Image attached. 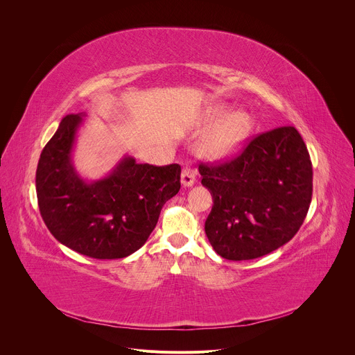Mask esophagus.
<instances>
[{"mask_svg":"<svg viewBox=\"0 0 355 355\" xmlns=\"http://www.w3.org/2000/svg\"><path fill=\"white\" fill-rule=\"evenodd\" d=\"M195 180H196V173H195V170L191 168V167H188V166H185V167L182 168V173H181V184H182L184 187H192L193 182H195Z\"/></svg>","mask_w":355,"mask_h":355,"instance_id":"obj_1","label":"esophagus"}]
</instances>
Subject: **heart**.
<instances>
[{"instance_id":"b5f03b06","label":"heart","mask_w":355,"mask_h":355,"mask_svg":"<svg viewBox=\"0 0 355 355\" xmlns=\"http://www.w3.org/2000/svg\"><path fill=\"white\" fill-rule=\"evenodd\" d=\"M225 114L226 111L223 108L215 110L209 115L208 123L209 125L216 123L225 116ZM251 130H252L251 116L243 111L233 112L225 116L218 125H215L208 133L202 136L199 141V153L204 157L212 159V160L226 159L234 155L236 151L243 146V143L250 136Z\"/></svg>"}]
</instances>
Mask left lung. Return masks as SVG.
Returning a JSON list of instances; mask_svg holds the SVG:
<instances>
[{"mask_svg":"<svg viewBox=\"0 0 355 355\" xmlns=\"http://www.w3.org/2000/svg\"><path fill=\"white\" fill-rule=\"evenodd\" d=\"M199 174L214 199L205 233L226 260H252L279 248L309 211L312 162L293 126L256 136L237 157L200 164Z\"/></svg>","mask_w":355,"mask_h":355,"instance_id":"left-lung-1","label":"left lung"}]
</instances>
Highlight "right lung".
Returning a JSON list of instances; mask_svg holds the SVG:
<instances>
[{
	"label": "right lung",
	"mask_w": 355,
	"mask_h": 355,
	"mask_svg": "<svg viewBox=\"0 0 355 355\" xmlns=\"http://www.w3.org/2000/svg\"><path fill=\"white\" fill-rule=\"evenodd\" d=\"M83 116H64L42 150L36 170L39 211L66 247L91 259H123L146 243L163 205L178 193L181 167L140 164L125 156L107 177L85 181L71 160Z\"/></svg>",
	"instance_id": "right-lung-1"
}]
</instances>
